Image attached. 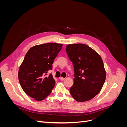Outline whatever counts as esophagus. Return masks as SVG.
Listing matches in <instances>:
<instances>
[{"mask_svg":"<svg viewBox=\"0 0 127 127\" xmlns=\"http://www.w3.org/2000/svg\"><path fill=\"white\" fill-rule=\"evenodd\" d=\"M59 79H60V80H64V79H65V78L62 77H59Z\"/></svg>","mask_w":127,"mask_h":127,"instance_id":"34e87169","label":"esophagus"}]
</instances>
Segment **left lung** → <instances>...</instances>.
<instances>
[{"label": "left lung", "instance_id": "8db88e82", "mask_svg": "<svg viewBox=\"0 0 127 127\" xmlns=\"http://www.w3.org/2000/svg\"><path fill=\"white\" fill-rule=\"evenodd\" d=\"M66 51L75 72L70 93L77 102L89 101L99 93L105 82L106 71L102 58L84 44H68Z\"/></svg>", "mask_w": 127, "mask_h": 127}]
</instances>
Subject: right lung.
<instances>
[{
    "mask_svg": "<svg viewBox=\"0 0 127 127\" xmlns=\"http://www.w3.org/2000/svg\"><path fill=\"white\" fill-rule=\"evenodd\" d=\"M63 44L48 43L35 45L26 53L19 68L18 76L25 93L36 101L43 100L51 93L55 85L49 70L60 51Z\"/></svg>",
    "mask_w": 127,
    "mask_h": 127,
    "instance_id": "right-lung-1",
    "label": "right lung"
}]
</instances>
